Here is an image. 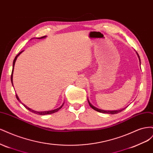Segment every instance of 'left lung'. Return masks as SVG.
Here are the masks:
<instances>
[{"mask_svg": "<svg viewBox=\"0 0 153 153\" xmlns=\"http://www.w3.org/2000/svg\"><path fill=\"white\" fill-rule=\"evenodd\" d=\"M136 53H137V56H138V59H139L140 64V57H139V55H138V53H137V52H136ZM87 101H88V103H89L90 106H91V107L92 109H94V110L97 111V112H101V113H103V114H117V113H119V112H122L123 110H124L125 108H123V109L118 110H101V109H99V108H98L95 107L94 106H93V105H92L90 103V101H89V99H88V98H87Z\"/></svg>", "mask_w": 153, "mask_h": 153, "instance_id": "obj_1", "label": "left lung"}]
</instances>
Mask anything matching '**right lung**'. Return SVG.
<instances>
[{"label": "right lung", "mask_w": 153, "mask_h": 153, "mask_svg": "<svg viewBox=\"0 0 153 153\" xmlns=\"http://www.w3.org/2000/svg\"><path fill=\"white\" fill-rule=\"evenodd\" d=\"M46 36H43V37H41V38H38V39H43V38H46ZM24 52V50L23 51H22V52H20L19 53H18L16 56L15 57V59H14V61H13V70H12V73H11V83H12V85H13V71H14V67H15V62H16V59H17V57L19 56L20 55V54L22 53V52ZM16 98H17V100L20 101V102L22 104V105H24V106H25V107L27 109V110H29V111H30V112H32V113H34V114H38V115H47V114H53V113H55V112H57V111H59L60 109H61L62 107V106L64 105V103H62V105L60 106L59 108H57V109H55V110H49V111H43V112H38V111H36V110H32V109H30V108H29L28 106H27L25 105H24V103H22V102H21V101H20V100L19 99V98H18V95L17 94H16Z\"/></svg>", "instance_id": "obj_1"}]
</instances>
